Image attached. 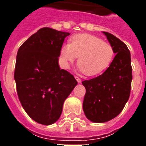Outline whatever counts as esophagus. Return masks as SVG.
Returning a JSON list of instances; mask_svg holds the SVG:
<instances>
[{"label":"esophagus","instance_id":"esophagus-1","mask_svg":"<svg viewBox=\"0 0 146 146\" xmlns=\"http://www.w3.org/2000/svg\"><path fill=\"white\" fill-rule=\"evenodd\" d=\"M75 79L76 80V81H77V83H78V84H80V83H81V79L79 78L78 76H75Z\"/></svg>","mask_w":146,"mask_h":146}]
</instances>
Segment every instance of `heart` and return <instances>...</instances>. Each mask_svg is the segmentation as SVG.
<instances>
[{"instance_id":"b5f03b06","label":"heart","mask_w":146,"mask_h":146,"mask_svg":"<svg viewBox=\"0 0 146 146\" xmlns=\"http://www.w3.org/2000/svg\"><path fill=\"white\" fill-rule=\"evenodd\" d=\"M114 48L110 43L90 34L71 36L70 44H63L59 51V59L63 67L67 68L78 56L77 65L87 76L100 74L111 63Z\"/></svg>"}]
</instances>
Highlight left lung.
Masks as SVG:
<instances>
[{
  "label": "left lung",
  "instance_id": "left-lung-1",
  "mask_svg": "<svg viewBox=\"0 0 146 146\" xmlns=\"http://www.w3.org/2000/svg\"><path fill=\"white\" fill-rule=\"evenodd\" d=\"M103 33L116 56L103 74L82 82L86 88L84 114L96 123L108 121L121 112L130 96L132 80L131 54L127 46L111 33Z\"/></svg>",
  "mask_w": 146,
  "mask_h": 146
}]
</instances>
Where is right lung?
Returning a JSON list of instances; mask_svg holds the SVG:
<instances>
[{
	"label": "right lung",
	"instance_id": "right-lung-1",
	"mask_svg": "<svg viewBox=\"0 0 146 146\" xmlns=\"http://www.w3.org/2000/svg\"><path fill=\"white\" fill-rule=\"evenodd\" d=\"M69 35L42 28L17 53L15 80L18 98L29 117L42 125H52L59 119L65 100L77 84L58 62L60 48Z\"/></svg>",
	"mask_w": 146,
	"mask_h": 146
}]
</instances>
